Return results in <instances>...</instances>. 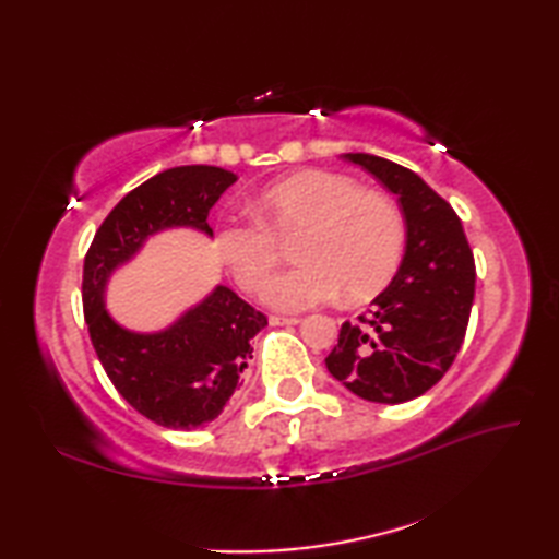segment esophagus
I'll return each instance as SVG.
<instances>
[{
  "label": "esophagus",
  "mask_w": 559,
  "mask_h": 559,
  "mask_svg": "<svg viewBox=\"0 0 559 559\" xmlns=\"http://www.w3.org/2000/svg\"><path fill=\"white\" fill-rule=\"evenodd\" d=\"M269 324H271V326H295V324H300V319H298V317H278V314H271V317H269Z\"/></svg>",
  "instance_id": "1"
}]
</instances>
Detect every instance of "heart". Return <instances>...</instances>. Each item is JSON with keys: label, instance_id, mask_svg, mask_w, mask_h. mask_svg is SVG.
Returning <instances> with one entry per match:
<instances>
[{"label": "heart", "instance_id": "obj_1", "mask_svg": "<svg viewBox=\"0 0 559 559\" xmlns=\"http://www.w3.org/2000/svg\"><path fill=\"white\" fill-rule=\"evenodd\" d=\"M257 221H228L216 233L223 264L245 293L264 295L295 242L302 264L273 283L269 302L300 312L334 300L362 302L394 278L406 242V221L391 197L360 189L346 175L305 170L273 182L254 199Z\"/></svg>", "mask_w": 559, "mask_h": 559}]
</instances>
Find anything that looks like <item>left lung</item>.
Here are the masks:
<instances>
[{"label":"left lung","mask_w":559,"mask_h":559,"mask_svg":"<svg viewBox=\"0 0 559 559\" xmlns=\"http://www.w3.org/2000/svg\"><path fill=\"white\" fill-rule=\"evenodd\" d=\"M343 158L399 197L406 254L370 310L343 322L326 370L355 396L394 406L423 396L454 362L476 293V261L456 211L413 170L370 153Z\"/></svg>","instance_id":"left-lung-1"}]
</instances>
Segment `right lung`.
Segmentation results:
<instances>
[{
	"label": "right lung",
	"mask_w": 559,
	"mask_h": 559,
	"mask_svg": "<svg viewBox=\"0 0 559 559\" xmlns=\"http://www.w3.org/2000/svg\"><path fill=\"white\" fill-rule=\"evenodd\" d=\"M237 175L213 165L163 170L132 189L103 221L83 259V317L105 374L151 423L194 430L216 420L252 358V341L269 322L252 305L216 286L175 324L156 334L127 331L105 310L110 273L151 235L194 228L213 235L209 211Z\"/></svg>",
	"instance_id": "right-lung-1"
}]
</instances>
